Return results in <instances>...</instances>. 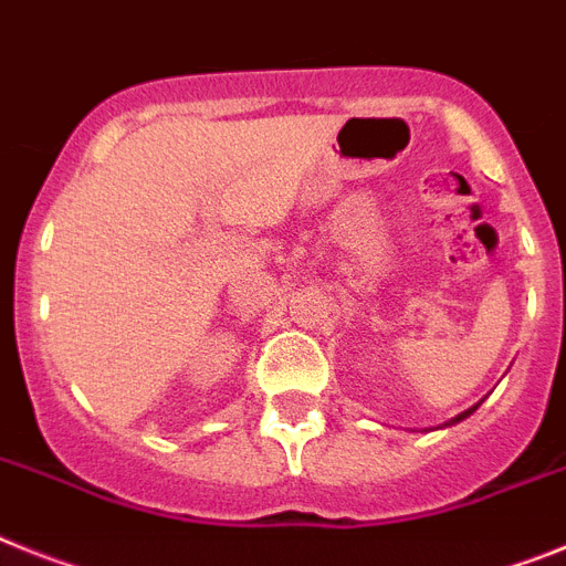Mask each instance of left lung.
I'll list each match as a JSON object with an SVG mask.
<instances>
[{"label": "left lung", "mask_w": 566, "mask_h": 566, "mask_svg": "<svg viewBox=\"0 0 566 566\" xmlns=\"http://www.w3.org/2000/svg\"><path fill=\"white\" fill-rule=\"evenodd\" d=\"M469 415H472V408H469V411H463V415H460L458 420H463V417H469Z\"/></svg>", "instance_id": "1"}]
</instances>
